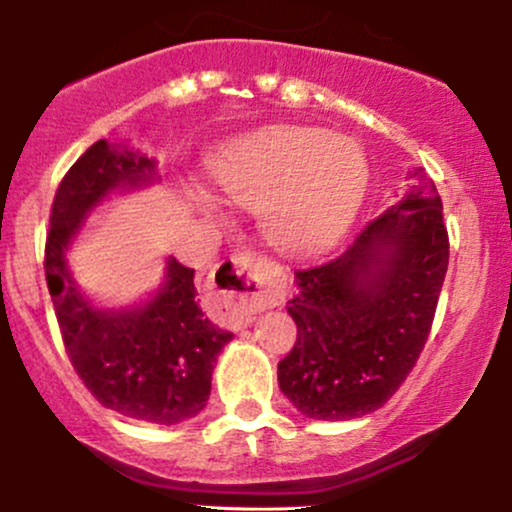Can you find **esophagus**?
<instances>
[{
	"instance_id": "obj_1",
	"label": "esophagus",
	"mask_w": 512,
	"mask_h": 512,
	"mask_svg": "<svg viewBox=\"0 0 512 512\" xmlns=\"http://www.w3.org/2000/svg\"><path fill=\"white\" fill-rule=\"evenodd\" d=\"M257 267H260V260H257L255 252L245 250L228 257L219 269V279L223 284L236 289V301L228 313L236 325H248L252 315L272 305V296L264 291L260 279H257Z\"/></svg>"
}]
</instances>
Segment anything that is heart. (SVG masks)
<instances>
[{"label": "heart", "instance_id": "heart-1", "mask_svg": "<svg viewBox=\"0 0 512 512\" xmlns=\"http://www.w3.org/2000/svg\"><path fill=\"white\" fill-rule=\"evenodd\" d=\"M216 187L238 207L260 211L276 250L303 255L327 245L356 214L366 190V158L349 137L286 127L240 142L211 163ZM216 211V199L197 192Z\"/></svg>", "mask_w": 512, "mask_h": 512}]
</instances>
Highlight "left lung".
<instances>
[{
    "mask_svg": "<svg viewBox=\"0 0 512 512\" xmlns=\"http://www.w3.org/2000/svg\"><path fill=\"white\" fill-rule=\"evenodd\" d=\"M409 195L368 221L346 250L296 269L298 327L279 387L310 419L370 414L419 361L448 272L443 202L419 168Z\"/></svg>",
    "mask_w": 512,
    "mask_h": 512,
    "instance_id": "1",
    "label": "left lung"
}]
</instances>
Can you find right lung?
Returning <instances> with one entry per match:
<instances>
[{
  "label": "right lung",
  "mask_w": 512,
  "mask_h": 512,
  "mask_svg": "<svg viewBox=\"0 0 512 512\" xmlns=\"http://www.w3.org/2000/svg\"><path fill=\"white\" fill-rule=\"evenodd\" d=\"M154 166L105 139L86 149L52 199L45 279L64 351L88 392L129 419L173 426L204 409L216 356L233 337L197 305L195 269L168 257L161 289L139 308L113 313L81 296L64 257L88 211L115 187L154 180Z\"/></svg>",
  "instance_id": "add662e5"
}]
</instances>
